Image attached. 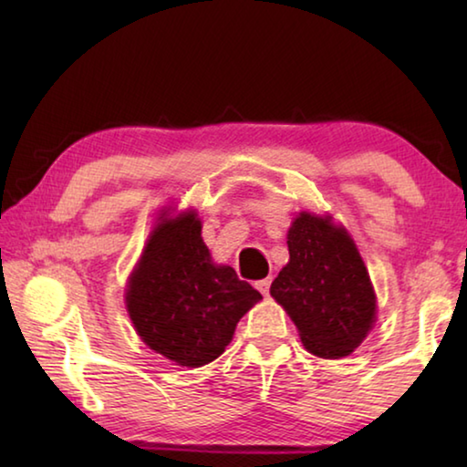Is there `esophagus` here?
<instances>
[{"mask_svg": "<svg viewBox=\"0 0 467 467\" xmlns=\"http://www.w3.org/2000/svg\"><path fill=\"white\" fill-rule=\"evenodd\" d=\"M255 286H257V290H259V292H262L264 296H267V295H270L272 278H264V280H259V282H255Z\"/></svg>", "mask_w": 467, "mask_h": 467, "instance_id": "esophagus-1", "label": "esophagus"}]
</instances>
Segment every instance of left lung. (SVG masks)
I'll use <instances>...</instances> for the list:
<instances>
[{
    "mask_svg": "<svg viewBox=\"0 0 467 467\" xmlns=\"http://www.w3.org/2000/svg\"><path fill=\"white\" fill-rule=\"evenodd\" d=\"M288 264L270 295L315 357L342 358L375 326L377 296L357 244L331 216L300 212L288 231Z\"/></svg>",
    "mask_w": 467,
    "mask_h": 467,
    "instance_id": "left-lung-1",
    "label": "left lung"
}]
</instances>
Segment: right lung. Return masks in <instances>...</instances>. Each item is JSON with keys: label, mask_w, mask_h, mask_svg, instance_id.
I'll return each instance as SVG.
<instances>
[{"label": "right lung", "mask_w": 467, "mask_h": 467, "mask_svg": "<svg viewBox=\"0 0 467 467\" xmlns=\"http://www.w3.org/2000/svg\"><path fill=\"white\" fill-rule=\"evenodd\" d=\"M257 300L262 295L231 265L212 262L193 210L162 212L125 290L141 342L192 368L224 352L236 323Z\"/></svg>", "instance_id": "1"}]
</instances>
